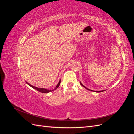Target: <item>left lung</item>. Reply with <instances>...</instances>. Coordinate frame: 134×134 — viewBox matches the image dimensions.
<instances>
[{"label": "left lung", "mask_w": 134, "mask_h": 134, "mask_svg": "<svg viewBox=\"0 0 134 134\" xmlns=\"http://www.w3.org/2000/svg\"><path fill=\"white\" fill-rule=\"evenodd\" d=\"M80 84H81V86H82L84 88H85L86 89H87V90H89V91H93V92H103L104 91H93V90H89V89H88L87 88H86V87H85L84 86H83V85L82 84V83L81 82H80Z\"/></svg>", "instance_id": "1"}]
</instances>
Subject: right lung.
Here are the masks:
<instances>
[{
  "instance_id": "add662e5",
  "label": "right lung",
  "mask_w": 134,
  "mask_h": 134,
  "mask_svg": "<svg viewBox=\"0 0 134 134\" xmlns=\"http://www.w3.org/2000/svg\"><path fill=\"white\" fill-rule=\"evenodd\" d=\"M26 82V83H27V84L29 85V86H30V87H31L32 88H33L34 89H35V90L38 91V92H40L43 93H47L50 92H52V91H54V90H47V89H45V88H37V87H34V86H32V85H31L30 84L28 83L27 82ZM60 82H61V80H60L59 82L58 83V85H57V86H56V87H55V90H56V89H57V88L59 87V86H60Z\"/></svg>"
}]
</instances>
